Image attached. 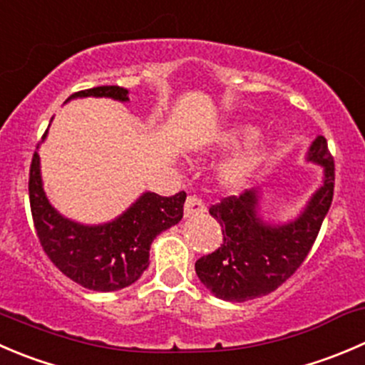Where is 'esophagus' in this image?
<instances>
[{"instance_id":"1","label":"esophagus","mask_w":365,"mask_h":365,"mask_svg":"<svg viewBox=\"0 0 365 365\" xmlns=\"http://www.w3.org/2000/svg\"><path fill=\"white\" fill-rule=\"evenodd\" d=\"M207 212L203 201L197 196H189L185 201V207H183V215L185 217H194V215H203Z\"/></svg>"}]
</instances>
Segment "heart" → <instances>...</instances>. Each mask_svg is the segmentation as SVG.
<instances>
[{
  "instance_id": "b5f03b06",
  "label": "heart",
  "mask_w": 365,
  "mask_h": 365,
  "mask_svg": "<svg viewBox=\"0 0 365 365\" xmlns=\"http://www.w3.org/2000/svg\"><path fill=\"white\" fill-rule=\"evenodd\" d=\"M258 130L251 125L233 126V128H228L219 133L215 144L221 150H228V148H235L239 144L255 139ZM265 155H267V144L265 143L255 140V143L247 144L244 150H239L222 162L217 173L219 182L225 187H230V189H242L257 175L262 162L265 160Z\"/></svg>"
}]
</instances>
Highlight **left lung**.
<instances>
[{
    "label": "left lung",
    "instance_id": "8db88e82",
    "mask_svg": "<svg viewBox=\"0 0 365 365\" xmlns=\"http://www.w3.org/2000/svg\"><path fill=\"white\" fill-rule=\"evenodd\" d=\"M307 160L323 168V183L292 221H264L258 189L210 207L222 228V244L196 262V274L215 298L233 303L260 298L277 291L303 264L334 197V158L323 135L310 144Z\"/></svg>",
    "mask_w": 365,
    "mask_h": 365
}]
</instances>
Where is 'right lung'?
I'll list each match as a JSON object with an SVG mask.
<instances>
[{
  "label": "right lung",
  "instance_id": "1",
  "mask_svg": "<svg viewBox=\"0 0 365 365\" xmlns=\"http://www.w3.org/2000/svg\"><path fill=\"white\" fill-rule=\"evenodd\" d=\"M112 98L126 103L128 91L118 85L87 88L76 98ZM48 135V130L42 140ZM38 148V146H37ZM30 207L41 246L49 260L78 285L91 291H121L135 284L150 265V247L158 233L178 225L187 194L171 197L144 192L114 221L81 225L67 219L49 203L42 187L41 158L35 151L30 165Z\"/></svg>",
  "mask_w": 365,
  "mask_h": 365
}]
</instances>
